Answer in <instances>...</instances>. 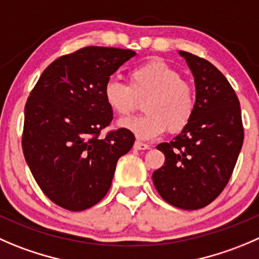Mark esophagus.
Segmentation results:
<instances>
[{"label":"esophagus","mask_w":259,"mask_h":259,"mask_svg":"<svg viewBox=\"0 0 259 259\" xmlns=\"http://www.w3.org/2000/svg\"><path fill=\"white\" fill-rule=\"evenodd\" d=\"M149 145L145 144V143H142L139 142V140H137V142L134 143V149L137 150H145V149H149Z\"/></svg>","instance_id":"34e87169"}]
</instances>
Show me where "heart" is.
<instances>
[{
    "mask_svg": "<svg viewBox=\"0 0 259 259\" xmlns=\"http://www.w3.org/2000/svg\"><path fill=\"white\" fill-rule=\"evenodd\" d=\"M105 102L114 114L129 116L144 100L140 116L119 125L140 139H152L165 130L178 133L187 126L195 112V94L181 73L162 59H152L129 72V84L110 79L104 87Z\"/></svg>",
    "mask_w": 259,
    "mask_h": 259,
    "instance_id": "heart-1",
    "label": "heart"
}]
</instances>
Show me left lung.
<instances>
[{"instance_id":"left-lung-1","label":"left lung","mask_w":259,"mask_h":259,"mask_svg":"<svg viewBox=\"0 0 259 259\" xmlns=\"http://www.w3.org/2000/svg\"><path fill=\"white\" fill-rule=\"evenodd\" d=\"M180 55L195 78V112L172 142L157 145L165 160L153 172V183L168 204L197 210L229 182L244 132L239 100L224 74L204 58L181 50Z\"/></svg>"}]
</instances>
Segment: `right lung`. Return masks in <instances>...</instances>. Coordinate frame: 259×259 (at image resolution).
<instances>
[{
    "label": "right lung",
    "instance_id": "1",
    "mask_svg": "<svg viewBox=\"0 0 259 259\" xmlns=\"http://www.w3.org/2000/svg\"><path fill=\"white\" fill-rule=\"evenodd\" d=\"M137 54L86 47L47 67L25 105L22 150L35 181L63 209L82 211L101 201L116 163L134 144L132 132L100 138L112 111L105 102L110 76Z\"/></svg>",
    "mask_w": 259,
    "mask_h": 259
}]
</instances>
